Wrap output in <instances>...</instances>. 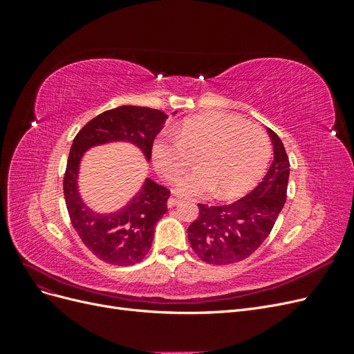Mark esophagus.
<instances>
[{
    "mask_svg": "<svg viewBox=\"0 0 354 354\" xmlns=\"http://www.w3.org/2000/svg\"><path fill=\"white\" fill-rule=\"evenodd\" d=\"M178 203H180V198H174V196H171V198L168 199V202H167V205H168L169 208H173V207L178 205Z\"/></svg>",
    "mask_w": 354,
    "mask_h": 354,
    "instance_id": "34e87169",
    "label": "esophagus"
}]
</instances>
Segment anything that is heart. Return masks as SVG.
Instances as JSON below:
<instances>
[{"label": "heart", "mask_w": 354, "mask_h": 354, "mask_svg": "<svg viewBox=\"0 0 354 354\" xmlns=\"http://www.w3.org/2000/svg\"><path fill=\"white\" fill-rule=\"evenodd\" d=\"M177 137L160 134L152 146L153 164L168 181H176L198 156L199 169L181 178L177 192L202 196L217 192L223 199H234L250 192L266 173L270 142L260 127L241 116L209 112L180 124Z\"/></svg>", "instance_id": "b5f03b06"}]
</instances>
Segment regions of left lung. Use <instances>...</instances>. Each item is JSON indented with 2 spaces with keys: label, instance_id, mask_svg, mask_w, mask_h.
<instances>
[{
  "label": "left lung",
  "instance_id": "obj_1",
  "mask_svg": "<svg viewBox=\"0 0 354 354\" xmlns=\"http://www.w3.org/2000/svg\"><path fill=\"white\" fill-rule=\"evenodd\" d=\"M273 162L251 194L229 205L198 203L199 217L187 229L192 250L208 264L242 261L269 236L286 201L289 159L283 143L267 128Z\"/></svg>",
  "mask_w": 354,
  "mask_h": 354
}]
</instances>
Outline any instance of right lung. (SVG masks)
I'll return each mask as SVG.
<instances>
[{"label":"right lung","instance_id":"obj_1","mask_svg":"<svg viewBox=\"0 0 354 354\" xmlns=\"http://www.w3.org/2000/svg\"><path fill=\"white\" fill-rule=\"evenodd\" d=\"M167 118L158 109L120 106L93 118L73 138L63 194L73 229L84 245L104 263L131 266L145 259L152 246L156 223L168 209L169 190L146 178L140 190L122 208L113 212L93 211L80 195L81 159L94 146L125 142L140 149L149 162L153 140Z\"/></svg>","mask_w":354,"mask_h":354}]
</instances>
